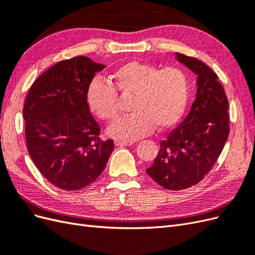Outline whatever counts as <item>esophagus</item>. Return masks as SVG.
<instances>
[{
    "mask_svg": "<svg viewBox=\"0 0 255 255\" xmlns=\"http://www.w3.org/2000/svg\"><path fill=\"white\" fill-rule=\"evenodd\" d=\"M133 141H127V140H115V144L117 146H127V145H132Z\"/></svg>",
    "mask_w": 255,
    "mask_h": 255,
    "instance_id": "obj_1",
    "label": "esophagus"
}]
</instances>
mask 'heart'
Returning <instances> with one entry per match:
<instances>
[{
	"label": "heart",
	"mask_w": 255,
	"mask_h": 255,
	"mask_svg": "<svg viewBox=\"0 0 255 255\" xmlns=\"http://www.w3.org/2000/svg\"><path fill=\"white\" fill-rule=\"evenodd\" d=\"M114 85L123 95L134 94L130 110L116 120L107 133L122 140H136L154 127L167 128L180 120L188 101V78L182 69H160L139 61H128L116 69ZM87 101L99 118L113 120L118 116V92L112 84L94 80L88 87Z\"/></svg>",
	"instance_id": "heart-1"
}]
</instances>
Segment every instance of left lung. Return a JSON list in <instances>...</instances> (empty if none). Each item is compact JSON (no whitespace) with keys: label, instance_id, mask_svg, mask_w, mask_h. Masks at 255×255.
I'll return each mask as SVG.
<instances>
[{"label":"left lung","instance_id":"obj_1","mask_svg":"<svg viewBox=\"0 0 255 255\" xmlns=\"http://www.w3.org/2000/svg\"><path fill=\"white\" fill-rule=\"evenodd\" d=\"M177 61L197 75L196 100L186 118L160 141L151 167L152 179L169 190L198 184L218 159L228 139L229 102L218 76L201 60L175 53Z\"/></svg>","mask_w":255,"mask_h":255}]
</instances>
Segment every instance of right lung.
Wrapping results in <instances>:
<instances>
[{
    "label": "right lung",
    "mask_w": 255,
    "mask_h": 255,
    "mask_svg": "<svg viewBox=\"0 0 255 255\" xmlns=\"http://www.w3.org/2000/svg\"><path fill=\"white\" fill-rule=\"evenodd\" d=\"M105 65L89 57L61 60L30 87L23 107L27 151L42 175L64 190H80L104 170L114 140L100 139L88 87Z\"/></svg>",
    "instance_id": "right-lung-1"
}]
</instances>
